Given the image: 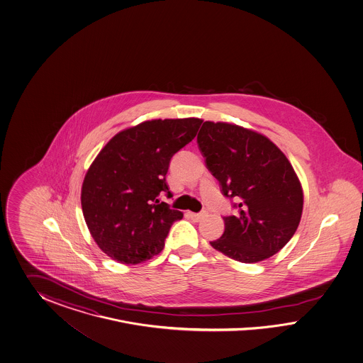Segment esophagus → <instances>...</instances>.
Instances as JSON below:
<instances>
[{
    "mask_svg": "<svg viewBox=\"0 0 363 363\" xmlns=\"http://www.w3.org/2000/svg\"><path fill=\"white\" fill-rule=\"evenodd\" d=\"M187 216H189L191 220H197L198 222V220H203V218L208 216V213H206V211H201V213H191V211H189Z\"/></svg>",
    "mask_w": 363,
    "mask_h": 363,
    "instance_id": "34e87169",
    "label": "esophagus"
}]
</instances>
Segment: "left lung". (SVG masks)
Returning a JSON list of instances; mask_svg holds the SVG:
<instances>
[{
	"instance_id": "8db88e82",
	"label": "left lung",
	"mask_w": 363,
	"mask_h": 363,
	"mask_svg": "<svg viewBox=\"0 0 363 363\" xmlns=\"http://www.w3.org/2000/svg\"><path fill=\"white\" fill-rule=\"evenodd\" d=\"M197 143L222 194L238 201V214L223 217L225 231L210 245L243 264L278 253L303 209L302 186L285 154L262 134L228 122H203Z\"/></svg>"
}]
</instances>
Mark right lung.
Returning a JSON list of instances; mask_svg holds the SVG:
<instances>
[{
  "label": "right lung",
  "mask_w": 363,
  "mask_h": 363,
  "mask_svg": "<svg viewBox=\"0 0 363 363\" xmlns=\"http://www.w3.org/2000/svg\"><path fill=\"white\" fill-rule=\"evenodd\" d=\"M199 118L152 120L116 134L89 167L81 205L99 249L120 264H141L162 252L173 222L184 214L158 196L172 193L166 173L190 143Z\"/></svg>",
  "instance_id": "1"
}]
</instances>
